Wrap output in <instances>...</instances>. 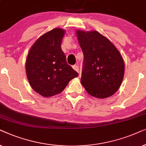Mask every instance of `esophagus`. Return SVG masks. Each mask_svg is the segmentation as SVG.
<instances>
[{
	"instance_id": "esophagus-1",
	"label": "esophagus",
	"mask_w": 146,
	"mask_h": 146,
	"mask_svg": "<svg viewBox=\"0 0 146 146\" xmlns=\"http://www.w3.org/2000/svg\"><path fill=\"white\" fill-rule=\"evenodd\" d=\"M73 69H74L75 71L79 72V66L78 65H73Z\"/></svg>"
}]
</instances>
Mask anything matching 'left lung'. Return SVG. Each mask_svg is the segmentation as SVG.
<instances>
[{
  "label": "left lung",
  "mask_w": 146,
  "mask_h": 146,
  "mask_svg": "<svg viewBox=\"0 0 146 146\" xmlns=\"http://www.w3.org/2000/svg\"><path fill=\"white\" fill-rule=\"evenodd\" d=\"M84 59L81 83L95 98H109L117 91L123 81L125 64L115 46L96 31L77 30Z\"/></svg>",
  "instance_id": "8db88e82"
}]
</instances>
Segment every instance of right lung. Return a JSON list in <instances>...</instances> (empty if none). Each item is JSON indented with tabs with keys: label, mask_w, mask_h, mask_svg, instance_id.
<instances>
[{
	"label": "right lung",
	"mask_w": 146,
	"mask_h": 146,
	"mask_svg": "<svg viewBox=\"0 0 146 146\" xmlns=\"http://www.w3.org/2000/svg\"><path fill=\"white\" fill-rule=\"evenodd\" d=\"M65 30L55 28L40 36L29 50L25 63L32 89L44 98L62 92L78 73L68 65L61 49Z\"/></svg>",
	"instance_id": "1"
}]
</instances>
